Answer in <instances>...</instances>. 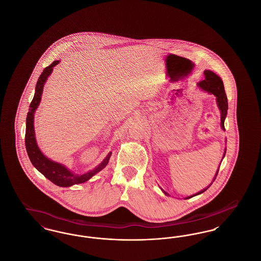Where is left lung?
I'll return each mask as SVG.
<instances>
[{
  "label": "left lung",
  "instance_id": "1",
  "mask_svg": "<svg viewBox=\"0 0 261 261\" xmlns=\"http://www.w3.org/2000/svg\"><path fill=\"white\" fill-rule=\"evenodd\" d=\"M204 74V79L202 81H200L199 83V87L201 88L203 91H206L208 92L210 94H213L215 97H216V101H217V106L220 110L221 112V128L225 131V126H224V121H225V118H226V115H227V110H228V99H227V96H226V93H225V89H224L223 81L221 80V78L218 76V75L215 74L213 71L211 70H204L203 72ZM226 153V151H225ZM225 153H224V156H225ZM219 171V168L218 170L216 171L215 174V177L213 180H215L217 174ZM210 188V186L205 189H203L202 191H200L199 193H197L196 195H193L191 197H188L186 199H190V198H193L197 195H199L203 192H205L207 189ZM162 192L166 195V196H169L165 191L162 190Z\"/></svg>",
  "mask_w": 261,
  "mask_h": 261
}]
</instances>
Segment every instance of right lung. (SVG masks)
<instances>
[{"instance_id":"obj_1","label":"right lung","mask_w":261,"mask_h":261,"mask_svg":"<svg viewBox=\"0 0 261 261\" xmlns=\"http://www.w3.org/2000/svg\"><path fill=\"white\" fill-rule=\"evenodd\" d=\"M60 63V61H55L49 66H47L43 72L38 78L37 84L35 88V95L30 103V109L27 113L26 117V130H25V147L30 159V162L34 165V167L43 174L46 178H48L54 184L60 187H69L75 184H81L88 181L92 178L95 174L99 172L103 169L107 164L109 163L112 152H110L107 158L102 161L101 163L92 171L87 173L74 174L72 173L69 169H67L64 165L59 162L50 161L47 156H45L42 151L39 149L36 139H35V131H34V112L37 110L38 106L41 100V96L43 93V88L46 80L50 76L53 68Z\"/></svg>"}]
</instances>
